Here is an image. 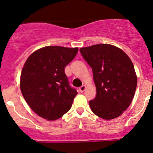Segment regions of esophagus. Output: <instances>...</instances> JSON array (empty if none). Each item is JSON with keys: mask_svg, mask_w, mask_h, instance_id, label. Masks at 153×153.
<instances>
[{"mask_svg": "<svg viewBox=\"0 0 153 153\" xmlns=\"http://www.w3.org/2000/svg\"><path fill=\"white\" fill-rule=\"evenodd\" d=\"M85 89H86V87L84 85H83V86H82V87H79V91H81V92H84V91L85 90Z\"/></svg>", "mask_w": 153, "mask_h": 153, "instance_id": "1", "label": "esophagus"}]
</instances>
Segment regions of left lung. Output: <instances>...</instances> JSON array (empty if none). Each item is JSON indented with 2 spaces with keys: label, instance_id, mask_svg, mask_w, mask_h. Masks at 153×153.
Returning <instances> with one entry per match:
<instances>
[{
  "label": "left lung",
  "instance_id": "obj_1",
  "mask_svg": "<svg viewBox=\"0 0 153 153\" xmlns=\"http://www.w3.org/2000/svg\"><path fill=\"white\" fill-rule=\"evenodd\" d=\"M84 60L91 66L97 94L89 101L94 114L112 120L128 108L135 93L137 78L130 57L110 44L81 48Z\"/></svg>",
  "mask_w": 153,
  "mask_h": 153
}]
</instances>
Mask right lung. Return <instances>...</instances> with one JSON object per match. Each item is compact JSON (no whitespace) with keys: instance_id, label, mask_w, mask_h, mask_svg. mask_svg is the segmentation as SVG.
<instances>
[{"instance_id":"obj_1","label":"right lung","mask_w":153,"mask_h":153,"mask_svg":"<svg viewBox=\"0 0 153 153\" xmlns=\"http://www.w3.org/2000/svg\"><path fill=\"white\" fill-rule=\"evenodd\" d=\"M78 50L45 46L27 59L21 71L20 87L26 102L41 117L56 120L71 109L77 91L69 85L64 68L74 59Z\"/></svg>"}]
</instances>
